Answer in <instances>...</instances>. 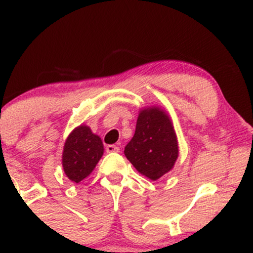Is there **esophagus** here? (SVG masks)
Masks as SVG:
<instances>
[{
  "label": "esophagus",
  "instance_id": "34e87169",
  "mask_svg": "<svg viewBox=\"0 0 253 253\" xmlns=\"http://www.w3.org/2000/svg\"><path fill=\"white\" fill-rule=\"evenodd\" d=\"M106 151L108 153H112V152H119L120 151V147L117 146V145H107L106 146Z\"/></svg>",
  "mask_w": 253,
  "mask_h": 253
}]
</instances>
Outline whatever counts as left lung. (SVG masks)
Wrapping results in <instances>:
<instances>
[{
    "label": "left lung",
    "mask_w": 253,
    "mask_h": 253,
    "mask_svg": "<svg viewBox=\"0 0 253 253\" xmlns=\"http://www.w3.org/2000/svg\"><path fill=\"white\" fill-rule=\"evenodd\" d=\"M124 152L133 167L152 181L169 172L178 157L177 138L169 117L159 108L141 110L134 135Z\"/></svg>",
    "instance_id": "left-lung-1"
}]
</instances>
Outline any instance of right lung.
I'll return each instance as SVG.
<instances>
[{
	"label": "right lung",
	"mask_w": 253,
	"mask_h": 253,
	"mask_svg": "<svg viewBox=\"0 0 253 253\" xmlns=\"http://www.w3.org/2000/svg\"><path fill=\"white\" fill-rule=\"evenodd\" d=\"M103 155L100 136L89 127L80 126L70 133L64 145L63 168L72 182L80 183L90 175Z\"/></svg>",
	"instance_id": "add662e5"
}]
</instances>
